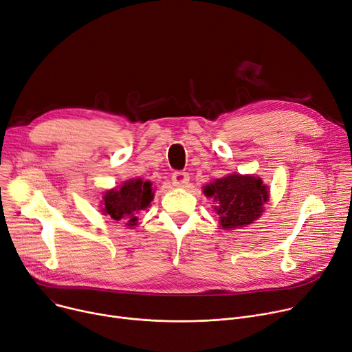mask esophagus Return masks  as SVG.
Wrapping results in <instances>:
<instances>
[{
  "mask_svg": "<svg viewBox=\"0 0 352 352\" xmlns=\"http://www.w3.org/2000/svg\"><path fill=\"white\" fill-rule=\"evenodd\" d=\"M172 182H173L175 186H177V188H183V186H186L189 182V175L186 172L177 170L172 175Z\"/></svg>",
  "mask_w": 352,
  "mask_h": 352,
  "instance_id": "34e87169",
  "label": "esophagus"
}]
</instances>
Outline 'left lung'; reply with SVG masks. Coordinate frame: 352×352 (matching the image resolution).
I'll return each mask as SVG.
<instances>
[{"label": "left lung", "instance_id": "1", "mask_svg": "<svg viewBox=\"0 0 352 352\" xmlns=\"http://www.w3.org/2000/svg\"><path fill=\"white\" fill-rule=\"evenodd\" d=\"M203 190L217 203L214 210L223 229H237L253 223L263 213L268 196L260 177L241 175L216 179Z\"/></svg>", "mask_w": 352, "mask_h": 352}]
</instances>
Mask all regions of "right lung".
Instances as JSON below:
<instances>
[{"mask_svg": "<svg viewBox=\"0 0 352 352\" xmlns=\"http://www.w3.org/2000/svg\"><path fill=\"white\" fill-rule=\"evenodd\" d=\"M152 200V183L132 179L123 183L119 189L107 192L103 196V213L109 214L116 221L125 220L126 226L133 227L138 223L136 214L146 209Z\"/></svg>", "mask_w": 352, "mask_h": 352, "instance_id": "1", "label": "right lung"}]
</instances>
